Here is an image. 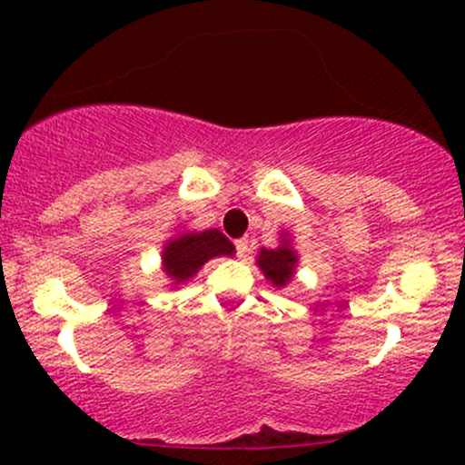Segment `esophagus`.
<instances>
[{
	"label": "esophagus",
	"instance_id": "obj_1",
	"mask_svg": "<svg viewBox=\"0 0 465 465\" xmlns=\"http://www.w3.org/2000/svg\"><path fill=\"white\" fill-rule=\"evenodd\" d=\"M247 251H249V242H247V238H240V240H236V253H238V258H240V260L247 258Z\"/></svg>",
	"mask_w": 465,
	"mask_h": 465
}]
</instances>
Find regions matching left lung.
I'll return each mask as SVG.
<instances>
[{"mask_svg": "<svg viewBox=\"0 0 465 465\" xmlns=\"http://www.w3.org/2000/svg\"><path fill=\"white\" fill-rule=\"evenodd\" d=\"M255 262H258L266 282H271L275 288H284L286 284H291V280L295 277L297 262H300L297 249L292 247L291 233L282 232L280 244L275 249H260Z\"/></svg>", "mask_w": 465, "mask_h": 465, "instance_id": "1", "label": "left lung"}]
</instances>
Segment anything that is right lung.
<instances>
[{
	"instance_id": "add662e5",
	"label": "right lung",
	"mask_w": 465,
	"mask_h": 465,
	"mask_svg": "<svg viewBox=\"0 0 465 465\" xmlns=\"http://www.w3.org/2000/svg\"><path fill=\"white\" fill-rule=\"evenodd\" d=\"M233 253H236V247L232 240L223 236L218 229H203V232L183 229L163 242L162 269L170 284L177 288L199 273L205 262L223 258V255L232 258Z\"/></svg>"
}]
</instances>
